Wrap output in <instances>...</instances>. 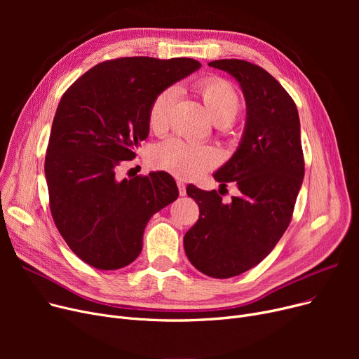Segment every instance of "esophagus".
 I'll list each match as a JSON object with an SVG mask.
<instances>
[{"mask_svg": "<svg viewBox=\"0 0 359 359\" xmlns=\"http://www.w3.org/2000/svg\"><path fill=\"white\" fill-rule=\"evenodd\" d=\"M177 189H179L180 196H184V195H186V184H184L183 180H177Z\"/></svg>", "mask_w": 359, "mask_h": 359, "instance_id": "obj_1", "label": "esophagus"}]
</instances>
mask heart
Returning a JSON list of instances; mask_svg holds the SVG:
<instances>
[{
  "mask_svg": "<svg viewBox=\"0 0 359 359\" xmlns=\"http://www.w3.org/2000/svg\"><path fill=\"white\" fill-rule=\"evenodd\" d=\"M195 91L208 109L212 119L219 125L231 123L238 115L241 102L234 87L224 79L210 75L195 83ZM176 102V90H161L148 106L147 122L154 134H163L170 123V115ZM218 153L210 145L170 138L153 151L154 164L164 172L182 177L196 179L218 164Z\"/></svg>",
  "mask_w": 359,
  "mask_h": 359,
  "instance_id": "1",
  "label": "heart"
}]
</instances>
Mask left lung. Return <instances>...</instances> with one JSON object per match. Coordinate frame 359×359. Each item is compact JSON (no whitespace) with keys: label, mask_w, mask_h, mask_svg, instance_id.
I'll return each instance as SVG.
<instances>
[{"label":"left lung","mask_w":359,"mask_h":359,"mask_svg":"<svg viewBox=\"0 0 359 359\" xmlns=\"http://www.w3.org/2000/svg\"><path fill=\"white\" fill-rule=\"evenodd\" d=\"M208 65L230 72L248 104L240 147L214 175L221 186L234 182L240 194L222 203L217 191L187 186L199 219L183 244L198 271L225 279L256 266L288 229L304 177V154L297 106L266 69L243 60Z\"/></svg>","instance_id":"obj_1"}]
</instances>
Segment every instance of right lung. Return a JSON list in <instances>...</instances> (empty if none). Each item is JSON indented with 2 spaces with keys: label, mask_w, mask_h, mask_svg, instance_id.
Returning a JSON list of instances; mask_svg holds the SVG:
<instances>
[{
  "label": "right lung",
  "mask_w": 359,
  "mask_h": 359,
  "mask_svg": "<svg viewBox=\"0 0 359 359\" xmlns=\"http://www.w3.org/2000/svg\"><path fill=\"white\" fill-rule=\"evenodd\" d=\"M191 58L125 56L90 68L62 94L45 157L49 208L68 248L90 266L113 271L142 250L145 225L177 199L165 172L116 179L148 137V106L196 71Z\"/></svg>",
  "instance_id": "add662e5"
}]
</instances>
